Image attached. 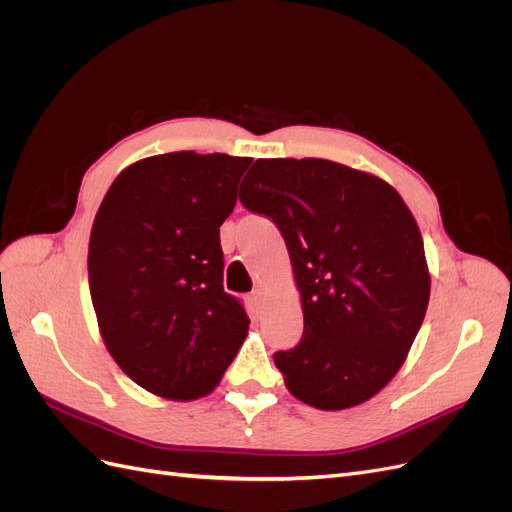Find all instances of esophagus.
<instances>
[{
	"label": "esophagus",
	"instance_id": "34e87169",
	"mask_svg": "<svg viewBox=\"0 0 512 512\" xmlns=\"http://www.w3.org/2000/svg\"><path fill=\"white\" fill-rule=\"evenodd\" d=\"M262 303H265V292H262L260 288L252 290V292H250V305L256 309V312L262 307Z\"/></svg>",
	"mask_w": 512,
	"mask_h": 512
}]
</instances>
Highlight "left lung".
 <instances>
[{"mask_svg":"<svg viewBox=\"0 0 512 512\" xmlns=\"http://www.w3.org/2000/svg\"><path fill=\"white\" fill-rule=\"evenodd\" d=\"M241 203L286 241L301 292L303 339L275 352L286 389L318 410L380 393L421 329L431 275L421 230L393 185L320 158H262Z\"/></svg>","mask_w":512,"mask_h":512,"instance_id":"1","label":"left lung"}]
</instances>
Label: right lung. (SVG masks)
Masks as SVG:
<instances>
[{"instance_id": "add662e5", "label": "right lung", "mask_w": 512, "mask_h": 512, "mask_svg": "<svg viewBox=\"0 0 512 512\" xmlns=\"http://www.w3.org/2000/svg\"><path fill=\"white\" fill-rule=\"evenodd\" d=\"M252 158L175 151L126 166L89 237L91 303L106 350L145 391L190 401L220 384L250 329L224 292L220 226Z\"/></svg>"}]
</instances>
